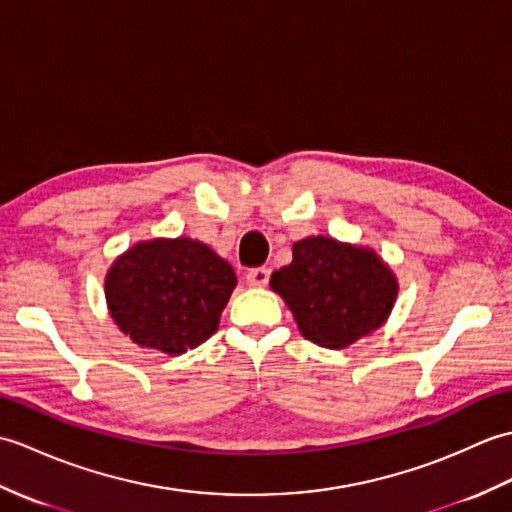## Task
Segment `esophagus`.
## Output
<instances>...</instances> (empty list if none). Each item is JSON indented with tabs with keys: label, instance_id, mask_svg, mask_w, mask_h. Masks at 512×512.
Masks as SVG:
<instances>
[{
	"label": "esophagus",
	"instance_id": "34e87169",
	"mask_svg": "<svg viewBox=\"0 0 512 512\" xmlns=\"http://www.w3.org/2000/svg\"><path fill=\"white\" fill-rule=\"evenodd\" d=\"M245 282L249 287H265L269 282V269L267 267H256V269H249Z\"/></svg>",
	"mask_w": 512,
	"mask_h": 512
}]
</instances>
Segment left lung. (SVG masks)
<instances>
[{
    "label": "left lung",
    "instance_id": "obj_1",
    "mask_svg": "<svg viewBox=\"0 0 512 512\" xmlns=\"http://www.w3.org/2000/svg\"><path fill=\"white\" fill-rule=\"evenodd\" d=\"M300 333L313 344L342 350L388 320L399 282L370 247L309 236L293 243L291 265L271 274Z\"/></svg>",
    "mask_w": 512,
    "mask_h": 512
}]
</instances>
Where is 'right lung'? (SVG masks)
<instances>
[{
  "label": "right lung",
  "instance_id": "add662e5",
  "mask_svg": "<svg viewBox=\"0 0 512 512\" xmlns=\"http://www.w3.org/2000/svg\"><path fill=\"white\" fill-rule=\"evenodd\" d=\"M234 287L232 265L206 243L188 236L153 238L113 260L105 298L124 335L177 357L217 333Z\"/></svg>",
  "mask_w": 512,
  "mask_h": 512
}]
</instances>
